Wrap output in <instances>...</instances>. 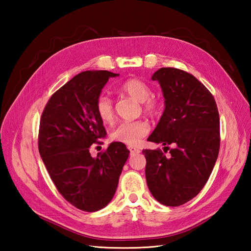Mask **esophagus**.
<instances>
[{
  "mask_svg": "<svg viewBox=\"0 0 251 251\" xmlns=\"http://www.w3.org/2000/svg\"><path fill=\"white\" fill-rule=\"evenodd\" d=\"M128 151H130L131 155H134V154H138V153H140V151H139L138 149L133 148V147H128Z\"/></svg>",
  "mask_w": 251,
  "mask_h": 251,
  "instance_id": "1",
  "label": "esophagus"
}]
</instances>
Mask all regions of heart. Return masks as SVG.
Listing matches in <instances>:
<instances>
[{"instance_id": "1", "label": "heart", "mask_w": 251, "mask_h": 251, "mask_svg": "<svg viewBox=\"0 0 251 251\" xmlns=\"http://www.w3.org/2000/svg\"><path fill=\"white\" fill-rule=\"evenodd\" d=\"M123 93L132 97L133 100L142 103L143 111L150 116H155L158 114L160 105L158 101L151 98V89L148 83L140 79L131 78L121 83L119 87ZM95 109L98 117L104 124L113 123L115 113H114L113 102L107 95H100L97 98ZM150 132V125L144 120L126 121L120 124L111 133V138L117 142L135 147L139 144L141 139Z\"/></svg>"}]
</instances>
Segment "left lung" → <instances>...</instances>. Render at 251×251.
<instances>
[{"label":"left lung","mask_w":251,"mask_h":251,"mask_svg":"<svg viewBox=\"0 0 251 251\" xmlns=\"http://www.w3.org/2000/svg\"><path fill=\"white\" fill-rule=\"evenodd\" d=\"M157 80L164 111L148 141L173 146L170 157L161 150H143L151 194L166 206H179L198 195L216 164L220 150V117L214 96L194 75L161 68ZM169 149V147H164Z\"/></svg>","instance_id":"left-lung-1"}]
</instances>
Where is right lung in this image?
Here are the masks:
<instances>
[{"label":"right lung","instance_id":"obj_1","mask_svg":"<svg viewBox=\"0 0 251 251\" xmlns=\"http://www.w3.org/2000/svg\"><path fill=\"white\" fill-rule=\"evenodd\" d=\"M117 73L83 71L51 96L42 114L39 151L53 183L64 198L83 211H97L113 199L130 151L112 142L93 158L90 147L107 135L95 104Z\"/></svg>","mask_w":251,"mask_h":251}]
</instances>
